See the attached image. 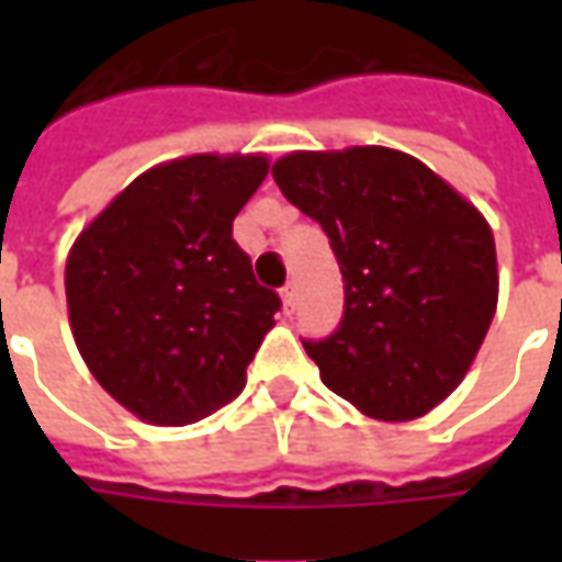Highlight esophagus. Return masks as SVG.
I'll list each match as a JSON object with an SVG mask.
<instances>
[{
    "label": "esophagus",
    "mask_w": 562,
    "mask_h": 562,
    "mask_svg": "<svg viewBox=\"0 0 562 562\" xmlns=\"http://www.w3.org/2000/svg\"><path fill=\"white\" fill-rule=\"evenodd\" d=\"M280 297H282V310H285V313H294V306H297V285H294V282H285Z\"/></svg>",
    "instance_id": "esophagus-1"
}]
</instances>
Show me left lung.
<instances>
[{
    "mask_svg": "<svg viewBox=\"0 0 562 562\" xmlns=\"http://www.w3.org/2000/svg\"><path fill=\"white\" fill-rule=\"evenodd\" d=\"M273 180L340 261V328L304 342L322 382L379 422L427 415L463 382L496 313L487 220L424 161L376 144L294 149Z\"/></svg>",
    "mask_w": 562,
    "mask_h": 562,
    "instance_id": "8db88e82",
    "label": "left lung"
}]
</instances>
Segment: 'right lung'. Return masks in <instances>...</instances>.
<instances>
[{
	"instance_id": "right-lung-1",
	"label": "right lung",
	"mask_w": 562,
	"mask_h": 562,
	"mask_svg": "<svg viewBox=\"0 0 562 562\" xmlns=\"http://www.w3.org/2000/svg\"><path fill=\"white\" fill-rule=\"evenodd\" d=\"M265 153H195L135 177L66 258L83 364L140 422L183 427L237 397L273 328L232 222L268 177Z\"/></svg>"
}]
</instances>
